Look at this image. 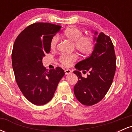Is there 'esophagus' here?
Returning <instances> with one entry per match:
<instances>
[{
  "mask_svg": "<svg viewBox=\"0 0 132 132\" xmlns=\"http://www.w3.org/2000/svg\"><path fill=\"white\" fill-rule=\"evenodd\" d=\"M64 72H65V75H70V74L72 73V71L71 69H65L64 70Z\"/></svg>",
  "mask_w": 132,
  "mask_h": 132,
  "instance_id": "esophagus-1",
  "label": "esophagus"
}]
</instances>
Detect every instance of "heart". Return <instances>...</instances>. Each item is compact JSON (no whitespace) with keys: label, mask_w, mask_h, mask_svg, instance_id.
<instances>
[{"label":"heart","mask_w":132,"mask_h":132,"mask_svg":"<svg viewBox=\"0 0 132 132\" xmlns=\"http://www.w3.org/2000/svg\"><path fill=\"white\" fill-rule=\"evenodd\" d=\"M64 37L68 40L75 42L76 49L84 55H89L93 51L95 42L94 38L90 36H82V31L76 27H69L63 33ZM58 37L54 36L50 42V48L54 50L58 42ZM78 56L76 54H64L60 57V61L63 65L69 66L73 62L76 61Z\"/></svg>","instance_id":"b5f03b06"}]
</instances>
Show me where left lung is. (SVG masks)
Segmentation results:
<instances>
[{
    "instance_id": "1",
    "label": "left lung",
    "mask_w": 132,
    "mask_h": 132,
    "mask_svg": "<svg viewBox=\"0 0 132 132\" xmlns=\"http://www.w3.org/2000/svg\"><path fill=\"white\" fill-rule=\"evenodd\" d=\"M97 31H94L97 35ZM96 42L93 51L88 57L77 63L74 73L78 78L74 87L76 99L85 105H92L101 101L108 92L116 70V57L110 38L101 32L94 37ZM89 71L86 78L79 70Z\"/></svg>"
}]
</instances>
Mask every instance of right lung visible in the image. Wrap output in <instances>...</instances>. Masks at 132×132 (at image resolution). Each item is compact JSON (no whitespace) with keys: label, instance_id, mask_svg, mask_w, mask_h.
<instances>
[{"label":"right lung","instance_id":"right-lung-1","mask_svg":"<svg viewBox=\"0 0 132 132\" xmlns=\"http://www.w3.org/2000/svg\"><path fill=\"white\" fill-rule=\"evenodd\" d=\"M61 26L35 23L25 28L14 42L12 62L16 82L24 96L35 105L50 101L64 76L61 68L48 70L42 60L50 52V42Z\"/></svg>","mask_w":132,"mask_h":132}]
</instances>
